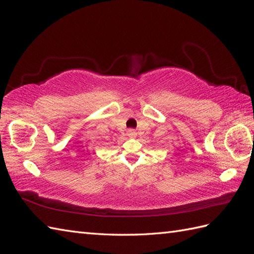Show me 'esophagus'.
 I'll use <instances>...</instances> for the list:
<instances>
[{"mask_svg":"<svg viewBox=\"0 0 254 254\" xmlns=\"http://www.w3.org/2000/svg\"><path fill=\"white\" fill-rule=\"evenodd\" d=\"M127 134H128V136H130V137H133V136L136 135V132L134 131L133 129H129L128 131H127Z\"/></svg>","mask_w":254,"mask_h":254,"instance_id":"1","label":"esophagus"}]
</instances>
